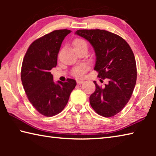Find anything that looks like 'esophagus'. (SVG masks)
<instances>
[{"label": "esophagus", "instance_id": "1", "mask_svg": "<svg viewBox=\"0 0 156 156\" xmlns=\"http://www.w3.org/2000/svg\"><path fill=\"white\" fill-rule=\"evenodd\" d=\"M84 83V80H77V84H81Z\"/></svg>", "mask_w": 156, "mask_h": 156}]
</instances>
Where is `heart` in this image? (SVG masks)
Masks as SVG:
<instances>
[{"label": "heart", "mask_w": 156, "mask_h": 156, "mask_svg": "<svg viewBox=\"0 0 156 156\" xmlns=\"http://www.w3.org/2000/svg\"><path fill=\"white\" fill-rule=\"evenodd\" d=\"M73 46L74 47V49H80V48H87V44L85 41L83 39L80 38H77L74 40L73 42ZM87 69V67H86L85 65H80L78 66V67H76L73 69V74L75 76H77L79 77L83 74V73L86 72Z\"/></svg>", "instance_id": "1"}]
</instances>
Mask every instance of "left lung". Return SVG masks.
Instances as JSON below:
<instances>
[{"label": "left lung", "mask_w": 156, "mask_h": 156, "mask_svg": "<svg viewBox=\"0 0 156 156\" xmlns=\"http://www.w3.org/2000/svg\"><path fill=\"white\" fill-rule=\"evenodd\" d=\"M75 34L90 43L96 54L94 70L99 78L108 80L103 87L94 81L96 90L89 97L91 106L104 117L115 115L127 104L136 85L133 51L122 38L106 30H79Z\"/></svg>", "instance_id": "left-lung-1"}]
</instances>
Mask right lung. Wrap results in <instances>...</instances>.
Segmentation results:
<instances>
[{
	"instance_id": "obj_1",
	"label": "right lung",
	"mask_w": 156,
	"mask_h": 156,
	"mask_svg": "<svg viewBox=\"0 0 156 156\" xmlns=\"http://www.w3.org/2000/svg\"><path fill=\"white\" fill-rule=\"evenodd\" d=\"M69 30L53 31L29 47L21 68V80L30 102L47 117L58 114L67 104L76 85L73 79L55 83L50 72L57 65L58 54Z\"/></svg>"
}]
</instances>
